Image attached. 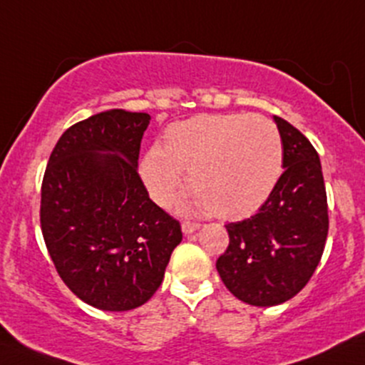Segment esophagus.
<instances>
[{"label": "esophagus", "instance_id": "1", "mask_svg": "<svg viewBox=\"0 0 365 365\" xmlns=\"http://www.w3.org/2000/svg\"><path fill=\"white\" fill-rule=\"evenodd\" d=\"M197 228H199V223H192V222H183L182 223V232L185 235L194 234V232L197 230Z\"/></svg>", "mask_w": 365, "mask_h": 365}]
</instances>
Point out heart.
Masks as SVG:
<instances>
[{
    "instance_id": "obj_1",
    "label": "heart",
    "mask_w": 365,
    "mask_h": 365,
    "mask_svg": "<svg viewBox=\"0 0 365 365\" xmlns=\"http://www.w3.org/2000/svg\"><path fill=\"white\" fill-rule=\"evenodd\" d=\"M197 194L190 207L222 220H242L268 201L282 173V140L275 124L251 114H199L171 123L163 145L140 159L150 199L171 206L185 187Z\"/></svg>"
}]
</instances>
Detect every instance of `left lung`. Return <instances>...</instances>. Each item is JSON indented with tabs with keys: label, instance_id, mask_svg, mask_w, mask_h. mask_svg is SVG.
Instances as JSON below:
<instances>
[{
	"label": "left lung",
	"instance_id": "obj_1",
	"mask_svg": "<svg viewBox=\"0 0 365 365\" xmlns=\"http://www.w3.org/2000/svg\"><path fill=\"white\" fill-rule=\"evenodd\" d=\"M274 121L284 173L258 213L225 225L230 242L216 262L227 289L255 307L280 305L307 286L329 228L317 150L293 124L277 115Z\"/></svg>",
	"mask_w": 365,
	"mask_h": 365
}]
</instances>
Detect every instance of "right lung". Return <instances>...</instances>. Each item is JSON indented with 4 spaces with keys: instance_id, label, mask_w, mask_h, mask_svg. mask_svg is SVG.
I'll list each match as a JSON object with an SVG mask.
<instances>
[{
    "instance_id": "1",
    "label": "right lung",
    "mask_w": 365,
    "mask_h": 365,
    "mask_svg": "<svg viewBox=\"0 0 365 365\" xmlns=\"http://www.w3.org/2000/svg\"><path fill=\"white\" fill-rule=\"evenodd\" d=\"M145 112L110 109L76 123L48 161L41 230L66 286L106 312L133 310L161 286L182 228L138 175Z\"/></svg>"
}]
</instances>
